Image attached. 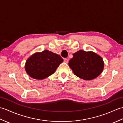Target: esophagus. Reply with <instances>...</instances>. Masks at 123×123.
I'll list each match as a JSON object with an SVG mask.
<instances>
[{"label": "esophagus", "instance_id": "34e87169", "mask_svg": "<svg viewBox=\"0 0 123 123\" xmlns=\"http://www.w3.org/2000/svg\"><path fill=\"white\" fill-rule=\"evenodd\" d=\"M64 62H66V63H68V61H69L68 59L65 58V59H64Z\"/></svg>", "mask_w": 123, "mask_h": 123}]
</instances>
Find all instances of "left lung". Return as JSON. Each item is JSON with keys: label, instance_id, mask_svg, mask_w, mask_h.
<instances>
[{"label": "left lung", "instance_id": "obj_1", "mask_svg": "<svg viewBox=\"0 0 123 123\" xmlns=\"http://www.w3.org/2000/svg\"><path fill=\"white\" fill-rule=\"evenodd\" d=\"M69 66L77 77L85 80H90L100 74L104 63L102 57L94 52L79 50L73 54Z\"/></svg>", "mask_w": 123, "mask_h": 123}]
</instances>
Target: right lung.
I'll use <instances>...</instances> for the list:
<instances>
[{"mask_svg": "<svg viewBox=\"0 0 123 123\" xmlns=\"http://www.w3.org/2000/svg\"><path fill=\"white\" fill-rule=\"evenodd\" d=\"M63 61L59 55L45 49L31 56L26 62L25 68L31 77L42 80L54 74Z\"/></svg>", "mask_w": 123, "mask_h": 123, "instance_id": "add662e5", "label": "right lung"}]
</instances>
